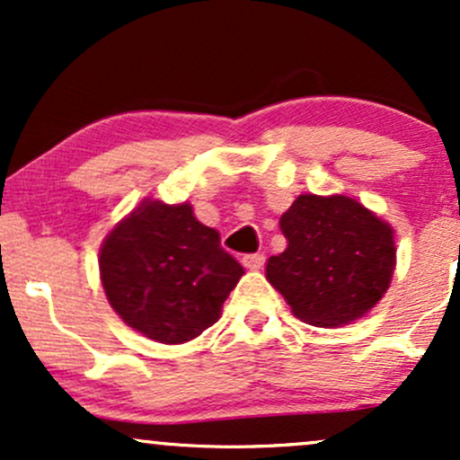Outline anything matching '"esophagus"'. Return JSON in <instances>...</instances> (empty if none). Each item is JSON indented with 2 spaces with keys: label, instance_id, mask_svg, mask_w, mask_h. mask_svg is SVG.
I'll use <instances>...</instances> for the list:
<instances>
[{
  "label": "esophagus",
  "instance_id": "1",
  "mask_svg": "<svg viewBox=\"0 0 460 460\" xmlns=\"http://www.w3.org/2000/svg\"><path fill=\"white\" fill-rule=\"evenodd\" d=\"M263 261H266V255H263V252H252V255L242 257V263H244V268H248V270H260Z\"/></svg>",
  "mask_w": 460,
  "mask_h": 460
}]
</instances>
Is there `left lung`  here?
<instances>
[{"label": "left lung", "mask_w": 460, "mask_h": 460, "mask_svg": "<svg viewBox=\"0 0 460 460\" xmlns=\"http://www.w3.org/2000/svg\"><path fill=\"white\" fill-rule=\"evenodd\" d=\"M288 248L266 277L298 320L344 326L387 294L395 270L394 226L346 194H300L281 216Z\"/></svg>", "instance_id": "obj_1"}]
</instances>
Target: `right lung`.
I'll use <instances>...</instances> for the list:
<instances>
[{
  "mask_svg": "<svg viewBox=\"0 0 460 460\" xmlns=\"http://www.w3.org/2000/svg\"><path fill=\"white\" fill-rule=\"evenodd\" d=\"M99 274L125 324L160 344H183L218 322L244 268L188 200L146 197L103 237Z\"/></svg>",
  "mask_w": 460,
  "mask_h": 460,
  "instance_id": "obj_1",
  "label": "right lung"
}]
</instances>
